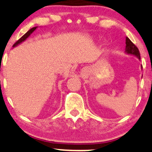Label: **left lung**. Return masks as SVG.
Returning a JSON list of instances; mask_svg holds the SVG:
<instances>
[{"label": "left lung", "mask_w": 152, "mask_h": 152, "mask_svg": "<svg viewBox=\"0 0 152 152\" xmlns=\"http://www.w3.org/2000/svg\"><path fill=\"white\" fill-rule=\"evenodd\" d=\"M124 52L127 55H134V56L137 57L139 60H140V54L138 48L131 42V40L128 37H126V47Z\"/></svg>", "instance_id": "8db88e82"}]
</instances>
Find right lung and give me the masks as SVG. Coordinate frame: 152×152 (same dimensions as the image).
Wrapping results in <instances>:
<instances>
[{
    "instance_id": "1",
    "label": "right lung",
    "mask_w": 152,
    "mask_h": 152,
    "mask_svg": "<svg viewBox=\"0 0 152 152\" xmlns=\"http://www.w3.org/2000/svg\"><path fill=\"white\" fill-rule=\"evenodd\" d=\"M37 27H34V28H31V29L29 30V31H28V32H27L26 34H24L23 36L22 37L20 38V39H18V41H17L16 42H15V44H14L13 46H12V47H15V46H18V45H20L21 43H22V42H23L24 41H25L27 39H28V37H29L30 36H31V34L32 33H33L34 31H35V30L37 29Z\"/></svg>"
}]
</instances>
